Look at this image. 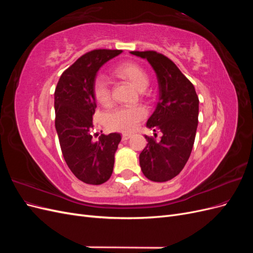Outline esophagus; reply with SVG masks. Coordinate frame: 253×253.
I'll list each match as a JSON object with an SVG mask.
<instances>
[{
  "mask_svg": "<svg viewBox=\"0 0 253 253\" xmlns=\"http://www.w3.org/2000/svg\"><path fill=\"white\" fill-rule=\"evenodd\" d=\"M132 136V134L131 133H122V140H127L129 137Z\"/></svg>",
  "mask_w": 253,
  "mask_h": 253,
  "instance_id": "1",
  "label": "esophagus"
}]
</instances>
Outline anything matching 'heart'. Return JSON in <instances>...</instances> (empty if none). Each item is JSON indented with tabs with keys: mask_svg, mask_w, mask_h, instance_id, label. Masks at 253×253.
Listing matches in <instances>:
<instances>
[{
	"mask_svg": "<svg viewBox=\"0 0 253 253\" xmlns=\"http://www.w3.org/2000/svg\"><path fill=\"white\" fill-rule=\"evenodd\" d=\"M116 72L124 76L126 79L131 81L134 86L138 89H144L149 84V75L143 68L133 62H126L120 64ZM94 96L98 103L102 105H108L111 101V89L110 80L105 75H98L95 78L94 85ZM145 114V111L141 106H131L125 105L114 110L108 116V125L113 128L124 129L129 131L135 127Z\"/></svg>",
	"mask_w": 253,
	"mask_h": 253,
	"instance_id": "heart-1",
	"label": "heart"
}]
</instances>
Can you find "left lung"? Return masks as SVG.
I'll return each mask as SVG.
<instances>
[{"label":"left lung","mask_w":253,"mask_h":253,"mask_svg":"<svg viewBox=\"0 0 253 253\" xmlns=\"http://www.w3.org/2000/svg\"><path fill=\"white\" fill-rule=\"evenodd\" d=\"M147 59L156 73L159 98L147 126L162 136L144 135L148 143L139 155L143 175L152 181L174 178L187 164L198 125V97L191 83L172 60L154 50L131 51Z\"/></svg>","instance_id":"1"}]
</instances>
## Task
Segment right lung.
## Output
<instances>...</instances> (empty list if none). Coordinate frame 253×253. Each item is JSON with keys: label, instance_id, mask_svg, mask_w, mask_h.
I'll return each instance as SVG.
<instances>
[{"label": "right lung", "instance_id": "1", "mask_svg": "<svg viewBox=\"0 0 253 253\" xmlns=\"http://www.w3.org/2000/svg\"><path fill=\"white\" fill-rule=\"evenodd\" d=\"M118 49H95L61 75L55 90V126L61 151L73 174L88 185H101L113 173L119 133L91 134L96 99L93 85L100 67L120 55Z\"/></svg>", "mask_w": 253, "mask_h": 253}]
</instances>
